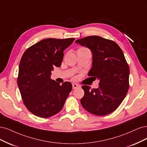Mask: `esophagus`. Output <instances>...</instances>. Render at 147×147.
I'll use <instances>...</instances> for the list:
<instances>
[{
	"instance_id": "1",
	"label": "esophagus",
	"mask_w": 147,
	"mask_h": 147,
	"mask_svg": "<svg viewBox=\"0 0 147 147\" xmlns=\"http://www.w3.org/2000/svg\"><path fill=\"white\" fill-rule=\"evenodd\" d=\"M72 86H73V89H75V88H76L80 87V86H79V84H74V83H73V84H72Z\"/></svg>"
}]
</instances>
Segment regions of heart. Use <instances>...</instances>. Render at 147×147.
Listing matches in <instances>:
<instances>
[{
    "mask_svg": "<svg viewBox=\"0 0 147 147\" xmlns=\"http://www.w3.org/2000/svg\"><path fill=\"white\" fill-rule=\"evenodd\" d=\"M86 48H80L79 49H86Z\"/></svg>",
    "mask_w": 147,
    "mask_h": 147,
    "instance_id": "obj_1",
    "label": "heart"
}]
</instances>
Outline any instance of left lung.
<instances>
[{"label":"left lung","mask_w":147,"mask_h":147,"mask_svg":"<svg viewBox=\"0 0 147 147\" xmlns=\"http://www.w3.org/2000/svg\"><path fill=\"white\" fill-rule=\"evenodd\" d=\"M93 53L88 76L99 79V87L82 86V107L94 115H106L115 111L129 87V68L122 50L115 41L99 36H88L76 41Z\"/></svg>","instance_id":"1"}]
</instances>
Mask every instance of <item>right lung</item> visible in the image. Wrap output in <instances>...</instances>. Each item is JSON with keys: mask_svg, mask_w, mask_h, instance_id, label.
<instances>
[{"mask_svg": "<svg viewBox=\"0 0 147 147\" xmlns=\"http://www.w3.org/2000/svg\"><path fill=\"white\" fill-rule=\"evenodd\" d=\"M74 40L45 39L29 47L23 54L17 82L24 105L34 115L48 118L62 109L72 85L65 82L60 86L50 76L55 67L61 66L63 51Z\"/></svg>", "mask_w": 147, "mask_h": 147, "instance_id": "obj_1", "label": "right lung"}]
</instances>
